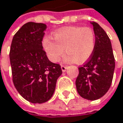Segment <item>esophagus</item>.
Returning a JSON list of instances; mask_svg holds the SVG:
<instances>
[{"label":"esophagus","mask_w":123,"mask_h":123,"mask_svg":"<svg viewBox=\"0 0 123 123\" xmlns=\"http://www.w3.org/2000/svg\"><path fill=\"white\" fill-rule=\"evenodd\" d=\"M61 69L62 70V72H65L66 70H67V66L63 65H61Z\"/></svg>","instance_id":"1"}]
</instances>
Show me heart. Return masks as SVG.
Wrapping results in <instances>:
<instances>
[{"instance_id": "1", "label": "heart", "mask_w": 123, "mask_h": 123, "mask_svg": "<svg viewBox=\"0 0 123 123\" xmlns=\"http://www.w3.org/2000/svg\"><path fill=\"white\" fill-rule=\"evenodd\" d=\"M43 46L49 60L58 62L65 52L67 62L83 63L92 55L95 47V35L90 28L81 26L65 27L53 33V38L46 36L43 40Z\"/></svg>"}]
</instances>
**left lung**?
Wrapping results in <instances>:
<instances>
[{"label": "left lung", "instance_id": "1", "mask_svg": "<svg viewBox=\"0 0 123 123\" xmlns=\"http://www.w3.org/2000/svg\"><path fill=\"white\" fill-rule=\"evenodd\" d=\"M95 35V47L89 61L78 68L75 85L78 94L89 100L102 98L111 86L115 70V58L111 40L95 22H90Z\"/></svg>", "mask_w": 123, "mask_h": 123}]
</instances>
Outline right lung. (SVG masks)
Instances as JSON below:
<instances>
[{
    "instance_id": "right-lung-1",
    "label": "right lung",
    "mask_w": 123,
    "mask_h": 123,
    "mask_svg": "<svg viewBox=\"0 0 123 123\" xmlns=\"http://www.w3.org/2000/svg\"><path fill=\"white\" fill-rule=\"evenodd\" d=\"M46 25L28 22L12 38L10 61L13 84L20 95L32 103L48 101L62 73L59 64L50 62L42 40Z\"/></svg>"
}]
</instances>
